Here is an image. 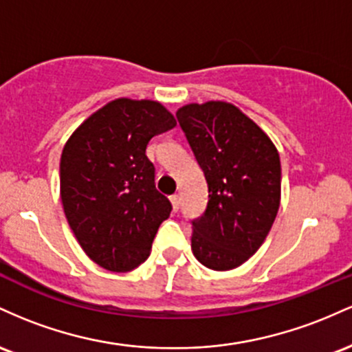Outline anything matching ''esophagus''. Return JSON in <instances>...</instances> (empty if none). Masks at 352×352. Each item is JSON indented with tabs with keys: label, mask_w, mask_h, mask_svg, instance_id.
Segmentation results:
<instances>
[{
	"label": "esophagus",
	"mask_w": 352,
	"mask_h": 352,
	"mask_svg": "<svg viewBox=\"0 0 352 352\" xmlns=\"http://www.w3.org/2000/svg\"><path fill=\"white\" fill-rule=\"evenodd\" d=\"M169 201H171L173 204V211H177V209H179V197H177V195H173L169 197Z\"/></svg>",
	"instance_id": "1"
}]
</instances>
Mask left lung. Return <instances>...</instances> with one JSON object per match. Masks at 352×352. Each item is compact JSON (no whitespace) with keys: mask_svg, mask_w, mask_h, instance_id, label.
<instances>
[{"mask_svg":"<svg viewBox=\"0 0 352 352\" xmlns=\"http://www.w3.org/2000/svg\"><path fill=\"white\" fill-rule=\"evenodd\" d=\"M176 118L209 192L206 211L192 221V254L209 270H234L261 248L278 214L279 153L231 102H191L177 109Z\"/></svg>","mask_w":352,"mask_h":352,"instance_id":"8db88e82","label":"left lung"}]
</instances>
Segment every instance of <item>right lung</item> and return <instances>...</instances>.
<instances>
[{
    "label": "right lung",
    "instance_id": "1",
    "mask_svg": "<svg viewBox=\"0 0 352 352\" xmlns=\"http://www.w3.org/2000/svg\"><path fill=\"white\" fill-rule=\"evenodd\" d=\"M175 126L161 102L118 98L82 121L63 148L66 219L82 251L104 270L126 272L144 263L171 214V203L155 186L146 146Z\"/></svg>",
    "mask_w": 352,
    "mask_h": 352
}]
</instances>
